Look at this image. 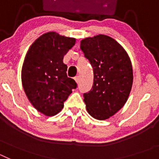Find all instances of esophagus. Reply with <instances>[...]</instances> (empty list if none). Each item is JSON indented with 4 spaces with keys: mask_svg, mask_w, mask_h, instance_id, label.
Listing matches in <instances>:
<instances>
[{
    "mask_svg": "<svg viewBox=\"0 0 159 159\" xmlns=\"http://www.w3.org/2000/svg\"><path fill=\"white\" fill-rule=\"evenodd\" d=\"M75 82L77 83V84H80V76H76L75 78Z\"/></svg>",
    "mask_w": 159,
    "mask_h": 159,
    "instance_id": "34e87169",
    "label": "esophagus"
}]
</instances>
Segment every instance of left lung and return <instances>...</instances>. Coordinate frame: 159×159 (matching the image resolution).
Returning a JSON list of instances; mask_svg holds the SVG:
<instances>
[{"label":"left lung","instance_id":"obj_1","mask_svg":"<svg viewBox=\"0 0 159 159\" xmlns=\"http://www.w3.org/2000/svg\"><path fill=\"white\" fill-rule=\"evenodd\" d=\"M80 48L94 71L92 88L84 94L87 111L94 119H109L124 106L131 90L128 54L113 38L101 34L81 40Z\"/></svg>","mask_w":159,"mask_h":159}]
</instances>
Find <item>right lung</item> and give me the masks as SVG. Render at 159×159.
<instances>
[{
    "label": "right lung",
    "mask_w": 159,
    "mask_h": 159,
    "mask_svg": "<svg viewBox=\"0 0 159 159\" xmlns=\"http://www.w3.org/2000/svg\"><path fill=\"white\" fill-rule=\"evenodd\" d=\"M75 39L49 32L29 48L21 71L23 88L32 106L47 116L58 114L77 84L67 75L64 56Z\"/></svg>",
    "instance_id": "right-lung-1"
}]
</instances>
